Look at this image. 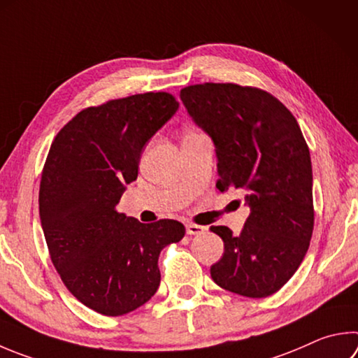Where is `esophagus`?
Here are the masks:
<instances>
[{
	"label": "esophagus",
	"instance_id": "esophagus-1",
	"mask_svg": "<svg viewBox=\"0 0 358 358\" xmlns=\"http://www.w3.org/2000/svg\"><path fill=\"white\" fill-rule=\"evenodd\" d=\"M206 230V227H201L197 224H186V233L187 235H201Z\"/></svg>",
	"mask_w": 358,
	"mask_h": 358
}]
</instances>
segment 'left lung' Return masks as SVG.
Segmentation results:
<instances>
[{"mask_svg":"<svg viewBox=\"0 0 358 358\" xmlns=\"http://www.w3.org/2000/svg\"><path fill=\"white\" fill-rule=\"evenodd\" d=\"M180 99L216 148V187L245 192L250 208L241 235L211 227L224 241L213 280L245 297L274 294L301 266L313 233V172L301 128L255 87L205 83L181 89Z\"/></svg>","mask_w":358,"mask_h":358,"instance_id":"left-lung-1","label":"left lung"}]
</instances>
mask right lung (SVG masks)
I'll return each instance as SVG.
<instances>
[{"mask_svg": "<svg viewBox=\"0 0 358 358\" xmlns=\"http://www.w3.org/2000/svg\"><path fill=\"white\" fill-rule=\"evenodd\" d=\"M178 106L166 92L111 100L76 114L51 144L38 191L45 241L64 285L96 313L144 305L159 287L161 250L185 236L178 220L141 224L115 208Z\"/></svg>", "mask_w": 358, "mask_h": 358, "instance_id": "add662e5", "label": "right lung"}]
</instances>
